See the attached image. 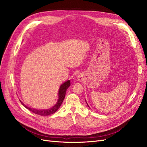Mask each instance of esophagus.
Here are the masks:
<instances>
[{
	"mask_svg": "<svg viewBox=\"0 0 147 147\" xmlns=\"http://www.w3.org/2000/svg\"><path fill=\"white\" fill-rule=\"evenodd\" d=\"M77 79H78V80H80L81 79H82V78H81V77L80 76H78V78H77Z\"/></svg>",
	"mask_w": 147,
	"mask_h": 147,
	"instance_id": "esophagus-1",
	"label": "esophagus"
}]
</instances>
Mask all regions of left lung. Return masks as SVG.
I'll return each mask as SVG.
<instances>
[{"instance_id": "8db88e82", "label": "left lung", "mask_w": 147, "mask_h": 147, "mask_svg": "<svg viewBox=\"0 0 147 147\" xmlns=\"http://www.w3.org/2000/svg\"><path fill=\"white\" fill-rule=\"evenodd\" d=\"M85 101H86V104H87V105H88V107H89V105H88V103H87V102H86V100H85Z\"/></svg>"}]
</instances>
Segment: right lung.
Here are the masks:
<instances>
[{"mask_svg":"<svg viewBox=\"0 0 147 147\" xmlns=\"http://www.w3.org/2000/svg\"><path fill=\"white\" fill-rule=\"evenodd\" d=\"M69 86H70V81L69 80H67V82H64L63 84H61L60 88H59V91H58V96L59 97H58V101L55 105H54L53 107L51 108V109H49L39 110V109H33V108H30V107L26 106V105L23 104L20 101H20L21 103L22 104V105H24L27 109H28L30 111H32L37 115H42V116H46V115H51V114H53L54 113H55L59 109V108L60 107L61 105L62 104V103H63L64 99L67 89H68V88Z\"/></svg>","mask_w":147,"mask_h":147,"instance_id":"add662e5","label":"right lung"}]
</instances>
